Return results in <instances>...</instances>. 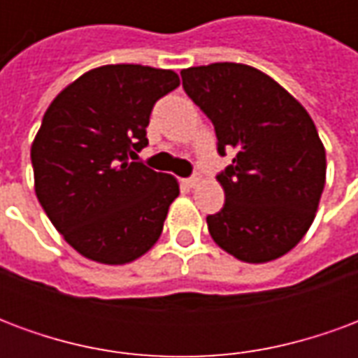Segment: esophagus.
<instances>
[{
	"mask_svg": "<svg viewBox=\"0 0 358 358\" xmlns=\"http://www.w3.org/2000/svg\"><path fill=\"white\" fill-rule=\"evenodd\" d=\"M182 182H184V186L195 187L197 184H199V182H201V178H199V176H192V178H184Z\"/></svg>",
	"mask_w": 358,
	"mask_h": 358,
	"instance_id": "esophagus-1",
	"label": "esophagus"
}]
</instances>
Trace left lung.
I'll list each match as a JSON object with an SVG mask.
<instances>
[{
  "mask_svg": "<svg viewBox=\"0 0 358 358\" xmlns=\"http://www.w3.org/2000/svg\"><path fill=\"white\" fill-rule=\"evenodd\" d=\"M180 74L215 126L218 153L234 151L232 164L217 176L226 201L207 217L210 238L243 263L285 255L313 224L326 184V151L313 118L249 65L213 63Z\"/></svg>",
  "mask_w": 358,
  "mask_h": 358,
  "instance_id": "8db88e82",
  "label": "left lung"
}]
</instances>
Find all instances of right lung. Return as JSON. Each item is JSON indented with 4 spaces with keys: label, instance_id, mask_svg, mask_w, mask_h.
Returning a JSON list of instances; mask_svg holds the SVG:
<instances>
[{
    "label": "right lung",
    "instance_id": "right-lung-1",
    "mask_svg": "<svg viewBox=\"0 0 358 358\" xmlns=\"http://www.w3.org/2000/svg\"><path fill=\"white\" fill-rule=\"evenodd\" d=\"M180 86L174 71L105 65L51 101L30 149L38 201L80 255L126 264L163 232L178 182L138 163L151 109Z\"/></svg>",
    "mask_w": 358,
    "mask_h": 358
}]
</instances>
